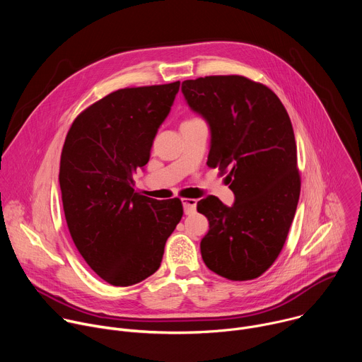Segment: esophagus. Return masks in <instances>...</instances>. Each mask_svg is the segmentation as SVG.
Wrapping results in <instances>:
<instances>
[{
    "label": "esophagus",
    "mask_w": 362,
    "mask_h": 362,
    "mask_svg": "<svg viewBox=\"0 0 362 362\" xmlns=\"http://www.w3.org/2000/svg\"><path fill=\"white\" fill-rule=\"evenodd\" d=\"M182 203H183V209H185V214H186V215L194 214L196 204H197V200H196V199L185 197V199H182Z\"/></svg>",
    "instance_id": "1"
}]
</instances>
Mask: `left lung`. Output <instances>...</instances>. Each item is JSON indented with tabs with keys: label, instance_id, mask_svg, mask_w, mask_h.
I'll use <instances>...</instances> for the list:
<instances>
[{
	"label": "left lung",
	"instance_id": "left-lung-1",
	"mask_svg": "<svg viewBox=\"0 0 362 362\" xmlns=\"http://www.w3.org/2000/svg\"><path fill=\"white\" fill-rule=\"evenodd\" d=\"M187 105L208 120V166L228 173L232 208L216 196L197 202L209 221L200 242L203 262L230 281H250L279 256L300 193L296 143L278 95L243 76L185 80Z\"/></svg>",
	"mask_w": 362,
	"mask_h": 362
}]
</instances>
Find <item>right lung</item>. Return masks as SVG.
<instances>
[{
  "label": "right lung",
  "mask_w": 362,
  "mask_h": 362,
  "mask_svg": "<svg viewBox=\"0 0 362 362\" xmlns=\"http://www.w3.org/2000/svg\"><path fill=\"white\" fill-rule=\"evenodd\" d=\"M179 87L116 90L84 109L66 136L59 175L66 222L83 259L110 285L156 272L183 216L180 199H150L133 187Z\"/></svg>",
  "instance_id": "add662e5"
}]
</instances>
